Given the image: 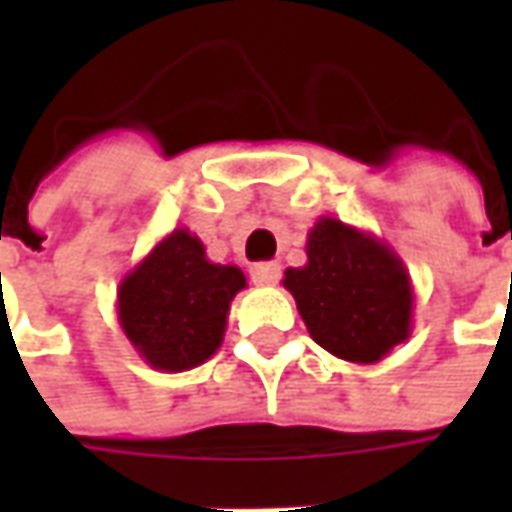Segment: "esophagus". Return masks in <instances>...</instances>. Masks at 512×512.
I'll use <instances>...</instances> for the list:
<instances>
[{
  "instance_id": "esophagus-1",
  "label": "esophagus",
  "mask_w": 512,
  "mask_h": 512,
  "mask_svg": "<svg viewBox=\"0 0 512 512\" xmlns=\"http://www.w3.org/2000/svg\"><path fill=\"white\" fill-rule=\"evenodd\" d=\"M249 274H252V282H255V285H263V288H266V285H277L282 268H279V263H255Z\"/></svg>"
}]
</instances>
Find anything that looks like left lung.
I'll use <instances>...</instances> for the list:
<instances>
[{
  "label": "left lung",
  "mask_w": 512,
  "mask_h": 512,
  "mask_svg": "<svg viewBox=\"0 0 512 512\" xmlns=\"http://www.w3.org/2000/svg\"><path fill=\"white\" fill-rule=\"evenodd\" d=\"M293 293L315 343L356 365H376L414 329V288L403 260L376 235L321 216L307 235V263L288 268Z\"/></svg>",
  "instance_id": "left-lung-1"
}]
</instances>
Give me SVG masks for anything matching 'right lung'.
I'll list each match as a JSON object with an SVG mask.
<instances>
[{"instance_id": "1", "label": "right lung", "mask_w": 512, "mask_h": 512, "mask_svg": "<svg viewBox=\"0 0 512 512\" xmlns=\"http://www.w3.org/2000/svg\"><path fill=\"white\" fill-rule=\"evenodd\" d=\"M238 266L211 263L186 227L164 235L117 285V321L153 370L183 373L208 362L224 340Z\"/></svg>"}]
</instances>
